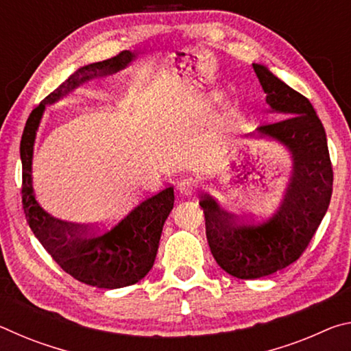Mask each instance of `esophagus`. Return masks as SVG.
<instances>
[{"instance_id": "esophagus-1", "label": "esophagus", "mask_w": 351, "mask_h": 351, "mask_svg": "<svg viewBox=\"0 0 351 351\" xmlns=\"http://www.w3.org/2000/svg\"><path fill=\"white\" fill-rule=\"evenodd\" d=\"M197 189L198 184L193 178H186V180H181L178 182V190H180V193L184 195V197H192L197 192Z\"/></svg>"}]
</instances>
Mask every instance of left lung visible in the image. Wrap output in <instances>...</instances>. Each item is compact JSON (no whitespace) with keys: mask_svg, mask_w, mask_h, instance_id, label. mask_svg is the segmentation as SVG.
<instances>
[{"mask_svg":"<svg viewBox=\"0 0 351 351\" xmlns=\"http://www.w3.org/2000/svg\"><path fill=\"white\" fill-rule=\"evenodd\" d=\"M252 66L271 111L285 116L249 134L276 141L291 153L293 171L283 199L265 219L234 218L209 195L199 199L213 258L228 274L243 280L271 276L294 263L316 234L332 192L326 134L311 102L265 64Z\"/></svg>","mask_w":351,"mask_h":351,"instance_id":"left-lung-1","label":"left lung"}]
</instances>
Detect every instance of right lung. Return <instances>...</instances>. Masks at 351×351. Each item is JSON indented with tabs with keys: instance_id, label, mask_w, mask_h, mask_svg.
Returning a JSON list of instances; mask_svg holds the SVG:
<instances>
[{
	"instance_id": "obj_1",
	"label": "right lung",
	"mask_w": 351,
	"mask_h": 351,
	"mask_svg": "<svg viewBox=\"0 0 351 351\" xmlns=\"http://www.w3.org/2000/svg\"><path fill=\"white\" fill-rule=\"evenodd\" d=\"M134 58V52L123 51L108 60L77 69L31 112L20 144L23 164L21 198L29 228L64 272L82 283L104 289L138 283L152 269L162 226L173 209V187H165L156 195L141 201L110 228L88 230L83 226L51 217L38 204L32 187L34 142L46 105L56 104L88 80L119 73Z\"/></svg>"
}]
</instances>
